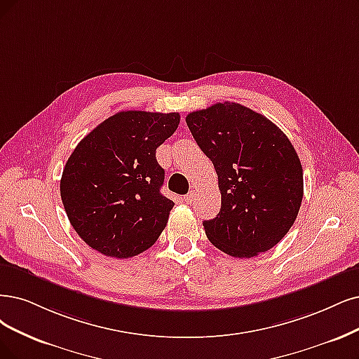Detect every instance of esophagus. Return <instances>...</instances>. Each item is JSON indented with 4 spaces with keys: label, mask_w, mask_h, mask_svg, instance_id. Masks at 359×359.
Instances as JSON below:
<instances>
[{
    "label": "esophagus",
    "mask_w": 359,
    "mask_h": 359,
    "mask_svg": "<svg viewBox=\"0 0 359 359\" xmlns=\"http://www.w3.org/2000/svg\"><path fill=\"white\" fill-rule=\"evenodd\" d=\"M194 200H195V191H189L188 195H184V201H187L188 204H191Z\"/></svg>",
    "instance_id": "esophagus-1"
}]
</instances>
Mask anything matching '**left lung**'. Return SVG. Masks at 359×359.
Returning a JSON list of instances; mask_svg holds the SVG:
<instances>
[{
  "label": "left lung",
  "instance_id": "8db88e82",
  "mask_svg": "<svg viewBox=\"0 0 359 359\" xmlns=\"http://www.w3.org/2000/svg\"><path fill=\"white\" fill-rule=\"evenodd\" d=\"M187 124L219 179V215L203 222L210 243L232 257H255L287 235L303 198V168L288 137L240 103L191 112Z\"/></svg>",
  "mask_w": 359,
  "mask_h": 359
}]
</instances>
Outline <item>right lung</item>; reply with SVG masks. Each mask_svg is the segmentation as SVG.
<instances>
[{
	"label": "right lung",
	"instance_id": "add662e5",
	"mask_svg": "<svg viewBox=\"0 0 359 359\" xmlns=\"http://www.w3.org/2000/svg\"><path fill=\"white\" fill-rule=\"evenodd\" d=\"M180 123L177 112L123 111L76 144L60 179L66 215L99 253L128 259L155 244L175 205L161 194L156 148Z\"/></svg>",
	"mask_w": 359,
	"mask_h": 359
}]
</instances>
